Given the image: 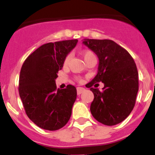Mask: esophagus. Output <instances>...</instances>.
I'll return each instance as SVG.
<instances>
[{
    "instance_id": "esophagus-1",
    "label": "esophagus",
    "mask_w": 155,
    "mask_h": 155,
    "mask_svg": "<svg viewBox=\"0 0 155 155\" xmlns=\"http://www.w3.org/2000/svg\"><path fill=\"white\" fill-rule=\"evenodd\" d=\"M84 87H78V88H77V93H78V94H81L82 92H84Z\"/></svg>"
}]
</instances>
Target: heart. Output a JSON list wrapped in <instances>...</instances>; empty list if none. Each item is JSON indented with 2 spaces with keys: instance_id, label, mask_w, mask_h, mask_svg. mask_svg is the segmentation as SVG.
<instances>
[{
  "instance_id": "heart-1",
  "label": "heart",
  "mask_w": 155,
  "mask_h": 155,
  "mask_svg": "<svg viewBox=\"0 0 155 155\" xmlns=\"http://www.w3.org/2000/svg\"><path fill=\"white\" fill-rule=\"evenodd\" d=\"M81 54L83 57L85 62H87V61H90V60H92V59H95V56L91 50H83V51L81 52ZM70 61H71V54H68V55L66 56L64 60V67H67L69 64Z\"/></svg>"
}]
</instances>
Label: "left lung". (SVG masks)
<instances>
[{"label": "left lung", "mask_w": 155, "mask_h": 155, "mask_svg": "<svg viewBox=\"0 0 155 155\" xmlns=\"http://www.w3.org/2000/svg\"><path fill=\"white\" fill-rule=\"evenodd\" d=\"M83 43L99 60L97 75L86 84L94 94L91 115L104 125H116L130 114L135 105L139 88L136 64L130 54L113 40L84 39ZM101 81L104 84L102 91L93 87Z\"/></svg>", "instance_id": "obj_1"}]
</instances>
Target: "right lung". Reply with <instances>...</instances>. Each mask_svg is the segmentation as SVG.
Instances as JSON below:
<instances>
[{"instance_id":"obj_1","label":"right lung","mask_w":155,"mask_h":155,"mask_svg":"<svg viewBox=\"0 0 155 155\" xmlns=\"http://www.w3.org/2000/svg\"><path fill=\"white\" fill-rule=\"evenodd\" d=\"M77 42L78 39H71L46 43L31 53L21 67L19 95L28 118L43 130H57L71 118L76 87L68 84L57 89L55 80Z\"/></svg>"}]
</instances>
